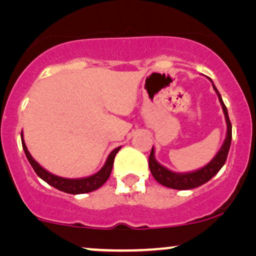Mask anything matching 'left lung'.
<instances>
[{
  "instance_id": "left-lung-1",
  "label": "left lung",
  "mask_w": 256,
  "mask_h": 256,
  "mask_svg": "<svg viewBox=\"0 0 256 256\" xmlns=\"http://www.w3.org/2000/svg\"><path fill=\"white\" fill-rule=\"evenodd\" d=\"M213 90L217 93L219 102H220L222 109H223L225 121H226V136L222 145L220 150H219L217 154L213 157V159L205 166L200 168V169L189 171V172H175L171 171L158 163L157 159L154 157V147H152L151 154L148 158V165L150 170H151L152 176L154 177L156 181L160 183V184L165 186L168 188L178 189V190H186V189H193L199 187V186L204 184V183L208 182L213 176L217 175L219 170L223 168V165L226 162L228 153H229L230 145H231V138H232V127H231V122L228 115V109L225 106L223 99H222L220 93L218 92L217 87L212 82Z\"/></svg>"
}]
</instances>
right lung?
Masks as SVG:
<instances>
[{"label": "right lung", "mask_w": 256, "mask_h": 256, "mask_svg": "<svg viewBox=\"0 0 256 256\" xmlns=\"http://www.w3.org/2000/svg\"><path fill=\"white\" fill-rule=\"evenodd\" d=\"M21 144H22V148L24 151H25L26 157L28 159L33 170L36 171V174H37L43 181L46 182L48 184L52 186L54 188L68 194H85L102 187V186L108 181V178H109L111 170H112L114 159H115L116 153L121 150V146L114 150V151L108 156L106 162H105L103 168H102L98 172H96L94 175L81 177V178H64V177L56 176L54 175V174L49 172V171L45 170L43 166H40V164H38L37 162L33 159L32 156L30 154L28 150H27L25 141H24L22 132H21Z\"/></svg>", "instance_id": "1"}]
</instances>
